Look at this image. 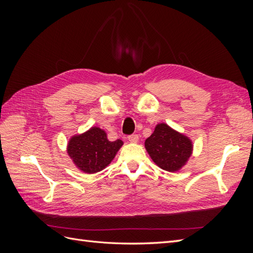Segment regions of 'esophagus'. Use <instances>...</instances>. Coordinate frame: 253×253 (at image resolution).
I'll use <instances>...</instances> for the list:
<instances>
[{"label": "esophagus", "mask_w": 253, "mask_h": 253, "mask_svg": "<svg viewBox=\"0 0 253 253\" xmlns=\"http://www.w3.org/2000/svg\"><path fill=\"white\" fill-rule=\"evenodd\" d=\"M128 140L131 141V142H137L138 141V139H139V136L137 135V134H132V135H128Z\"/></svg>", "instance_id": "esophagus-1"}]
</instances>
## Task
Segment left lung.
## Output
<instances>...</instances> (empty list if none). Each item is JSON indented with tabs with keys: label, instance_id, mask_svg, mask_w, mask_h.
<instances>
[{
	"label": "left lung",
	"instance_id": "obj_1",
	"mask_svg": "<svg viewBox=\"0 0 253 253\" xmlns=\"http://www.w3.org/2000/svg\"><path fill=\"white\" fill-rule=\"evenodd\" d=\"M144 145L153 162L169 172L178 171L185 166L193 148L188 137L166 124L156 126L153 134L145 139Z\"/></svg>",
	"mask_w": 253,
	"mask_h": 253
}]
</instances>
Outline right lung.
Listing matches in <instances>:
<instances>
[{"label":"right lung","mask_w":253,"mask_h":253,"mask_svg":"<svg viewBox=\"0 0 253 253\" xmlns=\"http://www.w3.org/2000/svg\"><path fill=\"white\" fill-rule=\"evenodd\" d=\"M122 144L120 139L110 141L103 129L94 126L84 134L74 136L68 142L67 153L81 171L93 174L110 165Z\"/></svg>","instance_id":"right-lung-1"}]
</instances>
